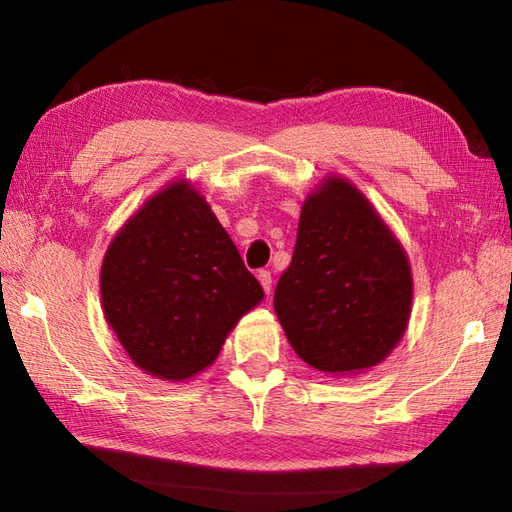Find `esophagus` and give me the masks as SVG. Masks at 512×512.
<instances>
[{"label": "esophagus", "mask_w": 512, "mask_h": 512, "mask_svg": "<svg viewBox=\"0 0 512 512\" xmlns=\"http://www.w3.org/2000/svg\"><path fill=\"white\" fill-rule=\"evenodd\" d=\"M257 279H259V284H262L266 295H270V290H273V275H270V270H259Z\"/></svg>", "instance_id": "esophagus-1"}]
</instances>
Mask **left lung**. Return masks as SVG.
<instances>
[{
  "label": "left lung",
  "instance_id": "left-lung-1",
  "mask_svg": "<svg viewBox=\"0 0 512 512\" xmlns=\"http://www.w3.org/2000/svg\"><path fill=\"white\" fill-rule=\"evenodd\" d=\"M275 312L295 352L330 374L374 367L411 312L405 250L350 182L328 178L301 209Z\"/></svg>",
  "mask_w": 512,
  "mask_h": 512
}]
</instances>
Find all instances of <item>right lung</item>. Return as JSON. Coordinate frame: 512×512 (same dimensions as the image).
<instances>
[{
    "label": "right lung",
    "mask_w": 512,
    "mask_h": 512,
    "mask_svg": "<svg viewBox=\"0 0 512 512\" xmlns=\"http://www.w3.org/2000/svg\"><path fill=\"white\" fill-rule=\"evenodd\" d=\"M264 297L209 204L187 182L154 195L107 248L105 319L151 376L209 367L237 319Z\"/></svg>",
    "instance_id": "right-lung-1"
}]
</instances>
